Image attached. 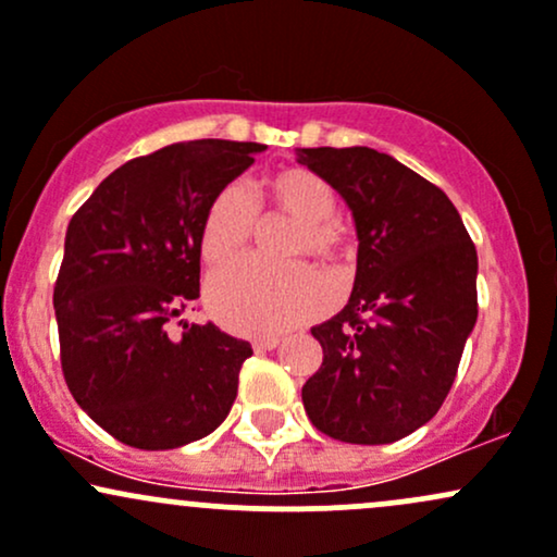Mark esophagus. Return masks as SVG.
<instances>
[{
    "label": "esophagus",
    "mask_w": 557,
    "mask_h": 557,
    "mask_svg": "<svg viewBox=\"0 0 557 557\" xmlns=\"http://www.w3.org/2000/svg\"><path fill=\"white\" fill-rule=\"evenodd\" d=\"M278 345V336H260V339H252L255 352H265V349H273Z\"/></svg>",
    "instance_id": "esophagus-1"
}]
</instances>
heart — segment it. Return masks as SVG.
Masks as SVG:
<instances>
[{
	"label": "heart",
	"mask_w": 557,
	"mask_h": 557,
	"mask_svg": "<svg viewBox=\"0 0 557 557\" xmlns=\"http://www.w3.org/2000/svg\"><path fill=\"white\" fill-rule=\"evenodd\" d=\"M258 212H281L295 228L284 242V258H312L323 268L345 260L347 239L336 223V191L310 168H281L247 195L228 184L210 199L199 226V255L210 268L234 260L252 239ZM212 315L239 334H276L310 321L329 305V286L308 262L239 260L208 284Z\"/></svg>",
	"instance_id": "heart-1"
}]
</instances>
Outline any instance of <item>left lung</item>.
<instances>
[{"instance_id":"left-lung-1","label":"left lung","mask_w":557,"mask_h":557,"mask_svg":"<svg viewBox=\"0 0 557 557\" xmlns=\"http://www.w3.org/2000/svg\"><path fill=\"white\" fill-rule=\"evenodd\" d=\"M345 197L358 273L345 310L312 336L323 362L302 386L310 423L349 445H389L449 395L479 315L476 247L445 191L368 147L297 149Z\"/></svg>"}]
</instances>
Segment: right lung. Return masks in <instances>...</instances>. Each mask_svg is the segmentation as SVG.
<instances>
[{
  "label": "right lung",
  "mask_w": 557,
  "mask_h": 557,
  "mask_svg": "<svg viewBox=\"0 0 557 557\" xmlns=\"http://www.w3.org/2000/svg\"><path fill=\"white\" fill-rule=\"evenodd\" d=\"M262 149L226 139L162 147L112 171L67 223L54 284L62 376L123 445L176 449L226 421L252 347L215 323L176 318L199 297L210 199Z\"/></svg>",
  "instance_id": "1"
}]
</instances>
